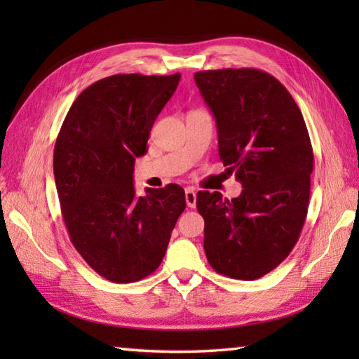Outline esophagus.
I'll use <instances>...</instances> for the list:
<instances>
[{
  "instance_id": "obj_1",
  "label": "esophagus",
  "mask_w": 359,
  "mask_h": 359,
  "mask_svg": "<svg viewBox=\"0 0 359 359\" xmlns=\"http://www.w3.org/2000/svg\"><path fill=\"white\" fill-rule=\"evenodd\" d=\"M196 199H197V196H196L194 188H187L185 189V201H187L188 208L196 207Z\"/></svg>"
}]
</instances>
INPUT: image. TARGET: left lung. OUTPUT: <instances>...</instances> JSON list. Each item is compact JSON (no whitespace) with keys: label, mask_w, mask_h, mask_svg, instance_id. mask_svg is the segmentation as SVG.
<instances>
[{"label":"left lung","mask_w":359,"mask_h":359,"mask_svg":"<svg viewBox=\"0 0 359 359\" xmlns=\"http://www.w3.org/2000/svg\"><path fill=\"white\" fill-rule=\"evenodd\" d=\"M216 118L219 157L243 189L228 201L197 193L210 265L255 280L284 261L299 239L310 199L313 149L293 97L273 75L251 67L194 75Z\"/></svg>","instance_id":"8db88e82"}]
</instances>
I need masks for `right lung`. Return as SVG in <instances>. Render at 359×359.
Wrapping results in <instances>:
<instances>
[{"instance_id":"1","label":"right lung","mask_w":359,"mask_h":359,"mask_svg":"<svg viewBox=\"0 0 359 359\" xmlns=\"http://www.w3.org/2000/svg\"><path fill=\"white\" fill-rule=\"evenodd\" d=\"M180 74H117L77 97L53 149V175L75 250L102 278L137 282L156 271L184 212V188L170 184L135 196V157Z\"/></svg>"}]
</instances>
